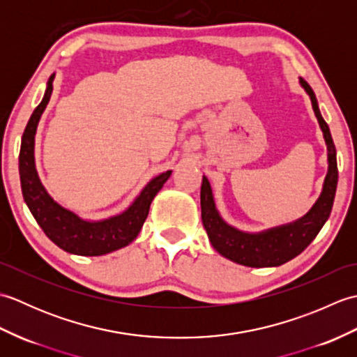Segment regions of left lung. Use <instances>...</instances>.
Wrapping results in <instances>:
<instances>
[{"label":"left lung","instance_id":"8db88e82","mask_svg":"<svg viewBox=\"0 0 357 357\" xmlns=\"http://www.w3.org/2000/svg\"><path fill=\"white\" fill-rule=\"evenodd\" d=\"M299 82L305 89L310 100H312L314 115L317 121H319L324 139L328 150V172L324 181L322 193L305 216H302L294 222L275 227V229L261 233L241 231L227 224L221 215H219L208 179L202 176L201 216L204 229H206L208 234L211 245L227 259L245 265V267H278V265H282L304 252L317 236V233L321 231L325 221H327L331 213L333 202H335L337 187V161L335 142H333L328 124L325 123L321 115L313 89L302 78Z\"/></svg>","mask_w":357,"mask_h":357}]
</instances>
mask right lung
<instances>
[{"label": "right lung", "instance_id": "right-lung-1", "mask_svg": "<svg viewBox=\"0 0 357 357\" xmlns=\"http://www.w3.org/2000/svg\"><path fill=\"white\" fill-rule=\"evenodd\" d=\"M53 78H55V75L49 78L43 101L33 110L26 130L22 133L20 149V179L22 196H24V201L35 221L53 244L72 255H107L128 245L138 236L144 221L147 219L151 201L161 190L165 181L170 178L172 170H167L151 179L142 188V192L133 201L132 206L123 213L102 219V221H86V219L75 215L73 211L59 206L45 192L35 169V133L45 105L50 100Z\"/></svg>", "mask_w": 357, "mask_h": 357}]
</instances>
